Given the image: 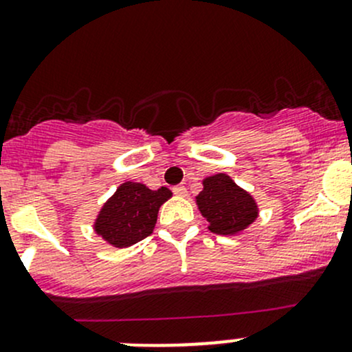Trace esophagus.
<instances>
[{
    "label": "esophagus",
    "mask_w": 352,
    "mask_h": 352,
    "mask_svg": "<svg viewBox=\"0 0 352 352\" xmlns=\"http://www.w3.org/2000/svg\"><path fill=\"white\" fill-rule=\"evenodd\" d=\"M173 194H175V196H179V197H186L187 196V189L184 186H177V187H173Z\"/></svg>",
    "instance_id": "1"
}]
</instances>
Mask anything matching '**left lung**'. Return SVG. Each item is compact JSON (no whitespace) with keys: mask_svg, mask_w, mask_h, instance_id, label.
<instances>
[{"mask_svg":"<svg viewBox=\"0 0 352 352\" xmlns=\"http://www.w3.org/2000/svg\"><path fill=\"white\" fill-rule=\"evenodd\" d=\"M197 209L216 235L233 236L247 230L258 216L254 196L236 186L226 173L206 177L202 190L196 196Z\"/></svg>","mask_w":352,"mask_h":352,"instance_id":"obj_1","label":"left lung"}]
</instances>
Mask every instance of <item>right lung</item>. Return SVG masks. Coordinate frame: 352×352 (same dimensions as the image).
I'll use <instances>...</instances> for the list:
<instances>
[{
    "label": "right lung",
    "instance_id": "add662e5",
    "mask_svg": "<svg viewBox=\"0 0 352 352\" xmlns=\"http://www.w3.org/2000/svg\"><path fill=\"white\" fill-rule=\"evenodd\" d=\"M172 190L148 189L140 182H124L107 199L94 221V232L109 245L126 248L151 235L163 202Z\"/></svg>",
    "mask_w": 352,
    "mask_h": 352
}]
</instances>
